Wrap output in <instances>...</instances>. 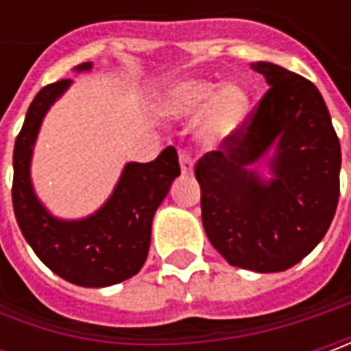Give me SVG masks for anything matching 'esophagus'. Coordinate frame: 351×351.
Returning <instances> with one entry per match:
<instances>
[{"mask_svg": "<svg viewBox=\"0 0 351 351\" xmlns=\"http://www.w3.org/2000/svg\"><path fill=\"white\" fill-rule=\"evenodd\" d=\"M180 168H182V173H191L193 171V160L185 150H180Z\"/></svg>", "mask_w": 351, "mask_h": 351, "instance_id": "esophagus-1", "label": "esophagus"}]
</instances>
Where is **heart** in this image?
<instances>
[{
    "label": "heart",
    "mask_w": 351,
    "mask_h": 351,
    "mask_svg": "<svg viewBox=\"0 0 351 351\" xmlns=\"http://www.w3.org/2000/svg\"><path fill=\"white\" fill-rule=\"evenodd\" d=\"M160 111L169 119H193L203 113V138L221 141L242 123L248 111V97L236 86L219 89L215 82L185 80L164 91Z\"/></svg>",
    "instance_id": "1"
}]
</instances>
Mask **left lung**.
<instances>
[{
	"mask_svg": "<svg viewBox=\"0 0 351 351\" xmlns=\"http://www.w3.org/2000/svg\"><path fill=\"white\" fill-rule=\"evenodd\" d=\"M269 89L219 146L201 156V219L226 262L258 274L285 271L324 238L340 197V141L313 82L271 64L252 66ZM278 144L262 182L247 169Z\"/></svg>",
	"mask_w": 351,
	"mask_h": 351,
	"instance_id": "left-lung-1",
	"label": "left lung"
}]
</instances>
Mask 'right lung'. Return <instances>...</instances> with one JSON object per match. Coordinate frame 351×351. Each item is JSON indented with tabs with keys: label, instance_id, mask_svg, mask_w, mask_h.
Segmentation results:
<instances>
[{
	"label": "right lung",
	"instance_id": "1",
	"mask_svg": "<svg viewBox=\"0 0 351 351\" xmlns=\"http://www.w3.org/2000/svg\"><path fill=\"white\" fill-rule=\"evenodd\" d=\"M89 68L86 62L75 70ZM70 84H48L29 105L13 150V210L25 240L56 276L82 287H107L138 274L146 262L154 213L180 176V162L168 146L148 164H127L113 195L95 215L84 221L50 217L34 197L29 166L43 117Z\"/></svg>",
	"mask_w": 351,
	"mask_h": 351
}]
</instances>
